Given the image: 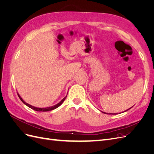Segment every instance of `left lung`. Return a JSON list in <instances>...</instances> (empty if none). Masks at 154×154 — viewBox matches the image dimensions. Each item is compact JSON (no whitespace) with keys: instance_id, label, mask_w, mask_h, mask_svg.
Instances as JSON below:
<instances>
[{"instance_id":"left-lung-1","label":"left lung","mask_w":154,"mask_h":154,"mask_svg":"<svg viewBox=\"0 0 154 154\" xmlns=\"http://www.w3.org/2000/svg\"><path fill=\"white\" fill-rule=\"evenodd\" d=\"M129 109H128V110H126V111H127V110H129ZM103 113H105V112H103ZM105 114H106V113H105Z\"/></svg>"}]
</instances>
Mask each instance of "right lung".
Wrapping results in <instances>:
<instances>
[{"label": "right lung", "mask_w": 154, "mask_h": 154, "mask_svg": "<svg viewBox=\"0 0 154 154\" xmlns=\"http://www.w3.org/2000/svg\"><path fill=\"white\" fill-rule=\"evenodd\" d=\"M17 94H18V97H19L20 100L23 102V103H24L26 105H27V106L29 107V108H31V109H32V110H36V111H38V112H47V111H50V110H54V109H55L58 108V106H60V105H61L62 104V103H63V102L64 101V100H66V97H67V96H66V97H64V98H63L61 101H60V102H59V103H58V104L55 105H54V106H49V107H47V108H38V107H36V106H32V105H29V104H28V103H27L26 102H25L24 100H23V99H22V97H20V96L19 95V94H18V93H17Z\"/></svg>", "instance_id": "add662e5"}]
</instances>
